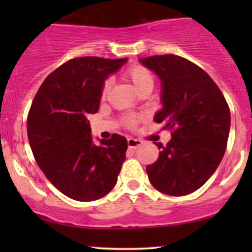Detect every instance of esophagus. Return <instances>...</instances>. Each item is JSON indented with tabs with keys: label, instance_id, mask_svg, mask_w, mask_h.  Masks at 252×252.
<instances>
[{
	"label": "esophagus",
	"instance_id": "esophagus-1",
	"mask_svg": "<svg viewBox=\"0 0 252 252\" xmlns=\"http://www.w3.org/2000/svg\"><path fill=\"white\" fill-rule=\"evenodd\" d=\"M142 141L139 140V139H134V138H129L128 139V146L130 149H136V147L141 146Z\"/></svg>",
	"mask_w": 252,
	"mask_h": 252
}]
</instances>
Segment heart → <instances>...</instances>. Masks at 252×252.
<instances>
[{
  "label": "heart",
  "mask_w": 252,
  "mask_h": 252,
  "mask_svg": "<svg viewBox=\"0 0 252 252\" xmlns=\"http://www.w3.org/2000/svg\"><path fill=\"white\" fill-rule=\"evenodd\" d=\"M124 78L128 81H130L133 84L134 88L140 93V91L145 90V89H152L154 86V74L151 73V70L149 68L144 67L140 64H134L130 65L126 69V72L123 73ZM111 88L110 80H106L103 83L102 89H101V96L106 97V95L108 94ZM124 126H128V128H134L138 123V118L136 117H126L123 119Z\"/></svg>",
  "instance_id": "b5f03b06"
}]
</instances>
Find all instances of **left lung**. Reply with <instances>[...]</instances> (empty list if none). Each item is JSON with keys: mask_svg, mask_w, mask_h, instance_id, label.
<instances>
[{"mask_svg": "<svg viewBox=\"0 0 252 252\" xmlns=\"http://www.w3.org/2000/svg\"><path fill=\"white\" fill-rule=\"evenodd\" d=\"M162 84V110L155 121L172 131L167 145L146 167L155 189L172 196L194 192L208 180L224 156L230 111L222 91L202 68L177 55L141 58Z\"/></svg>", "mask_w": 252, "mask_h": 252, "instance_id": "8db88e82", "label": "left lung"}]
</instances>
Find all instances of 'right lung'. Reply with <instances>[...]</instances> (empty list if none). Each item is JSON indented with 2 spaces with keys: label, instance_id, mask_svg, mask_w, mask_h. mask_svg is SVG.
Listing matches in <instances>:
<instances>
[{
  "label": "right lung",
  "instance_id": "1",
  "mask_svg": "<svg viewBox=\"0 0 252 252\" xmlns=\"http://www.w3.org/2000/svg\"><path fill=\"white\" fill-rule=\"evenodd\" d=\"M126 58L77 57L47 75L28 113L35 161L62 194L77 201L107 195L117 183L128 142L113 134L95 145L89 114L98 111L101 89Z\"/></svg>",
  "mask_w": 252,
  "mask_h": 252
}]
</instances>
